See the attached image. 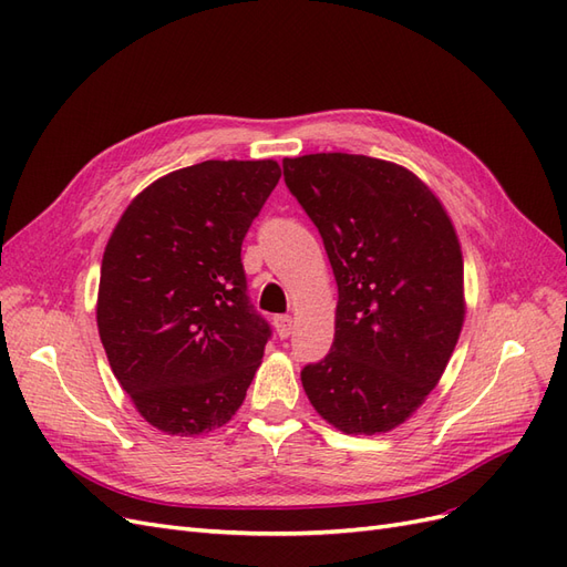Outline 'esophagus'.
<instances>
[{
	"label": "esophagus",
	"instance_id": "34e87169",
	"mask_svg": "<svg viewBox=\"0 0 567 567\" xmlns=\"http://www.w3.org/2000/svg\"><path fill=\"white\" fill-rule=\"evenodd\" d=\"M274 329H277V336H279V338H288L290 331H293V319H290L288 315L274 317Z\"/></svg>",
	"mask_w": 567,
	"mask_h": 567
}]
</instances>
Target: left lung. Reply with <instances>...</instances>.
Masks as SVG:
<instances>
[{
  "mask_svg": "<svg viewBox=\"0 0 567 567\" xmlns=\"http://www.w3.org/2000/svg\"><path fill=\"white\" fill-rule=\"evenodd\" d=\"M338 284L331 352L300 371L342 433H385L423 404L463 326V260L440 200L409 169L352 153L284 158Z\"/></svg>",
  "mask_w": 567,
  "mask_h": 567,
  "instance_id": "left-lung-1",
  "label": "left lung"
}]
</instances>
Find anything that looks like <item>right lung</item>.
<instances>
[{
    "label": "right lung",
    "mask_w": 567,
    "mask_h": 567,
    "mask_svg": "<svg viewBox=\"0 0 567 567\" xmlns=\"http://www.w3.org/2000/svg\"><path fill=\"white\" fill-rule=\"evenodd\" d=\"M274 161H205L153 182L113 229L96 323L115 379L167 435L244 404L271 329L248 298L244 238L279 184Z\"/></svg>",
    "instance_id": "right-lung-1"
}]
</instances>
